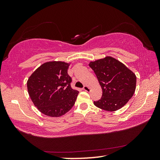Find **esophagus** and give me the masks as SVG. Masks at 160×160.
Returning <instances> with one entry per match:
<instances>
[{
    "mask_svg": "<svg viewBox=\"0 0 160 160\" xmlns=\"http://www.w3.org/2000/svg\"><path fill=\"white\" fill-rule=\"evenodd\" d=\"M83 90L87 91V92H89V91H90V88L88 87V86H84L83 87Z\"/></svg>",
    "mask_w": 160,
    "mask_h": 160,
    "instance_id": "esophagus-1",
    "label": "esophagus"
}]
</instances>
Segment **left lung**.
<instances>
[{
    "label": "left lung",
    "mask_w": 160,
    "mask_h": 160,
    "mask_svg": "<svg viewBox=\"0 0 160 160\" xmlns=\"http://www.w3.org/2000/svg\"><path fill=\"white\" fill-rule=\"evenodd\" d=\"M102 89L101 99L94 102L98 108L115 111L131 99L136 88V76L131 70L111 56L90 62Z\"/></svg>",
    "instance_id": "1"
}]
</instances>
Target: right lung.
<instances>
[{"instance_id":"1","label":"right lung","mask_w":160,"mask_h":160,"mask_svg":"<svg viewBox=\"0 0 160 160\" xmlns=\"http://www.w3.org/2000/svg\"><path fill=\"white\" fill-rule=\"evenodd\" d=\"M70 63L50 61L40 65L28 78V91L34 106L45 115L60 117L76 102L77 90L71 87L67 73Z\"/></svg>"}]
</instances>
